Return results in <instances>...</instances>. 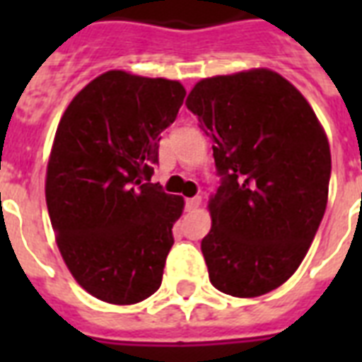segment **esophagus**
Here are the masks:
<instances>
[{
	"mask_svg": "<svg viewBox=\"0 0 362 362\" xmlns=\"http://www.w3.org/2000/svg\"><path fill=\"white\" fill-rule=\"evenodd\" d=\"M199 204H201V197H192L186 199V209L187 210H197Z\"/></svg>",
	"mask_w": 362,
	"mask_h": 362,
	"instance_id": "1",
	"label": "esophagus"
}]
</instances>
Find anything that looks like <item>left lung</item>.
I'll use <instances>...</instances> for the list:
<instances>
[{
    "instance_id": "1",
    "label": "left lung",
    "mask_w": 362,
    "mask_h": 362,
    "mask_svg": "<svg viewBox=\"0 0 362 362\" xmlns=\"http://www.w3.org/2000/svg\"><path fill=\"white\" fill-rule=\"evenodd\" d=\"M186 107L214 142L221 176L201 242L210 281L231 297L264 295L298 269L325 214V131L303 93L270 69L203 78Z\"/></svg>"
}]
</instances>
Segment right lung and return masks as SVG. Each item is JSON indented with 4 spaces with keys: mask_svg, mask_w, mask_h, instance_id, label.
Listing matches in <instances>:
<instances>
[{
    "mask_svg": "<svg viewBox=\"0 0 362 362\" xmlns=\"http://www.w3.org/2000/svg\"><path fill=\"white\" fill-rule=\"evenodd\" d=\"M186 98L178 81L107 71L59 120L47 206L59 252L90 295L135 304L158 291L184 199L152 184L159 133Z\"/></svg>",
    "mask_w": 362,
    "mask_h": 362,
    "instance_id": "obj_1",
    "label": "right lung"
}]
</instances>
